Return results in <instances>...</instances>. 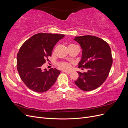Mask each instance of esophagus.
Masks as SVG:
<instances>
[{"label": "esophagus", "mask_w": 128, "mask_h": 128, "mask_svg": "<svg viewBox=\"0 0 128 128\" xmlns=\"http://www.w3.org/2000/svg\"><path fill=\"white\" fill-rule=\"evenodd\" d=\"M64 72H65L67 74H70L72 72H69V71H64Z\"/></svg>", "instance_id": "obj_1"}]
</instances>
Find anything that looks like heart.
Segmentation results:
<instances>
[{"label":"heart","mask_w":128,"mask_h":128,"mask_svg":"<svg viewBox=\"0 0 128 128\" xmlns=\"http://www.w3.org/2000/svg\"><path fill=\"white\" fill-rule=\"evenodd\" d=\"M57 65L59 68L61 69H64V70H67L70 68V63L67 62H65V61L59 62L58 63Z\"/></svg>","instance_id":"1"}]
</instances>
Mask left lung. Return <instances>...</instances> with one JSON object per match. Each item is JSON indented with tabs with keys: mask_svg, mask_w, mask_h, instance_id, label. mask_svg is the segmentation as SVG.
I'll list each match as a JSON object with an SVG mask.
<instances>
[{
	"mask_svg": "<svg viewBox=\"0 0 128 128\" xmlns=\"http://www.w3.org/2000/svg\"><path fill=\"white\" fill-rule=\"evenodd\" d=\"M74 40L83 50L78 67L88 69L86 72H77L79 77L75 83L83 91L94 90L102 85L109 75L113 64L110 46L102 38L94 36L76 37Z\"/></svg>",
	"mask_w": 128,
	"mask_h": 128,
	"instance_id": "1",
	"label": "left lung"
}]
</instances>
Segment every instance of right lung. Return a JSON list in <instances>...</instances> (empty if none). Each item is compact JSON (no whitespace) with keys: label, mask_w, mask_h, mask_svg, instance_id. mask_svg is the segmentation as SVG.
<instances>
[{"label":"right lung","mask_w":128,"mask_h":128,"mask_svg":"<svg viewBox=\"0 0 128 128\" xmlns=\"http://www.w3.org/2000/svg\"><path fill=\"white\" fill-rule=\"evenodd\" d=\"M64 36L62 34L38 33L24 44L17 54V69L26 86L37 92H45L55 83L60 71L51 68L42 70V67L52 55L54 46Z\"/></svg>","instance_id":"right-lung-1"}]
</instances>
